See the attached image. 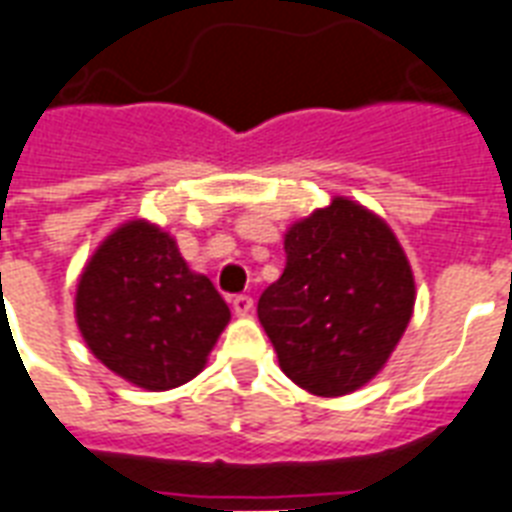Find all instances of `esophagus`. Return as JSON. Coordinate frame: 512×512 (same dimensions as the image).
<instances>
[{
	"label": "esophagus",
	"instance_id": "obj_1",
	"mask_svg": "<svg viewBox=\"0 0 512 512\" xmlns=\"http://www.w3.org/2000/svg\"><path fill=\"white\" fill-rule=\"evenodd\" d=\"M252 298L249 295H236L233 298V311H236V317H247V314H252Z\"/></svg>",
	"mask_w": 512,
	"mask_h": 512
}]
</instances>
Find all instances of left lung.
<instances>
[{
	"instance_id": "left-lung-1",
	"label": "left lung",
	"mask_w": 512,
	"mask_h": 512,
	"mask_svg": "<svg viewBox=\"0 0 512 512\" xmlns=\"http://www.w3.org/2000/svg\"><path fill=\"white\" fill-rule=\"evenodd\" d=\"M284 252V273L257 300L279 368L311 395H349L384 368L411 322L408 257L378 214L343 195L295 222Z\"/></svg>"
}]
</instances>
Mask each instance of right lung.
<instances>
[{"instance_id": "obj_1", "label": "right lung", "mask_w": 512, "mask_h": 512, "mask_svg": "<svg viewBox=\"0 0 512 512\" xmlns=\"http://www.w3.org/2000/svg\"><path fill=\"white\" fill-rule=\"evenodd\" d=\"M74 317L93 357L131 384L163 392L206 365L230 308L177 241L147 220L112 230L80 273Z\"/></svg>"}]
</instances>
